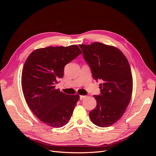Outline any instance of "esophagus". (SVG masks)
Returning a JSON list of instances; mask_svg holds the SVG:
<instances>
[{
  "label": "esophagus",
  "mask_w": 156,
  "mask_h": 156,
  "mask_svg": "<svg viewBox=\"0 0 156 156\" xmlns=\"http://www.w3.org/2000/svg\"><path fill=\"white\" fill-rule=\"evenodd\" d=\"M86 98L85 96H80V100H82Z\"/></svg>",
  "instance_id": "1"
}]
</instances>
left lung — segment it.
Instances as JSON below:
<instances>
[{"label":"left lung","instance_id":"obj_1","mask_svg":"<svg viewBox=\"0 0 156 156\" xmlns=\"http://www.w3.org/2000/svg\"><path fill=\"white\" fill-rule=\"evenodd\" d=\"M79 47L93 78L101 81V94L94 96L97 105L90 119L99 127L111 126L124 115L131 98L133 77L128 60L114 46L94 42Z\"/></svg>","mask_w":156,"mask_h":156}]
</instances>
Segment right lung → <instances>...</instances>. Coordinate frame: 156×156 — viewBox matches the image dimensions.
Instances as JSON below:
<instances>
[{"label":"right lung","mask_w":156,"mask_h":156,"mask_svg":"<svg viewBox=\"0 0 156 156\" xmlns=\"http://www.w3.org/2000/svg\"><path fill=\"white\" fill-rule=\"evenodd\" d=\"M82 51L76 45L48 47L34 51L28 56L21 75L26 102L34 115L44 124L60 127L68 123L79 95H68L55 88L62 78L64 66Z\"/></svg>","instance_id":"obj_1"}]
</instances>
